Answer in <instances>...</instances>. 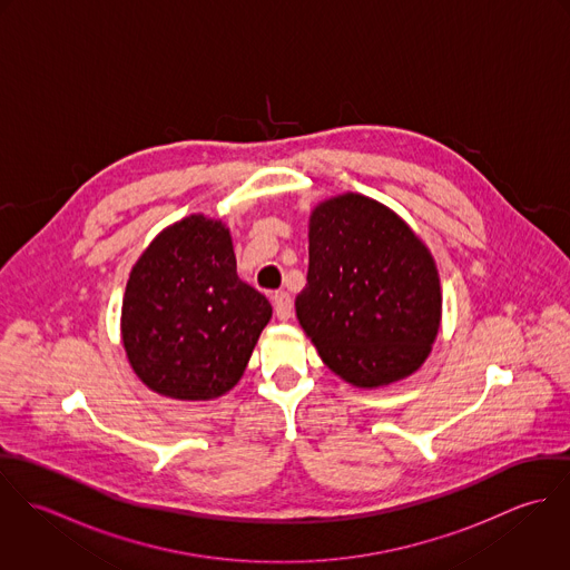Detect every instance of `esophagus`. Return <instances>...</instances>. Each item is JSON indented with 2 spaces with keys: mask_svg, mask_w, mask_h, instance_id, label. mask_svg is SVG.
Returning a JSON list of instances; mask_svg holds the SVG:
<instances>
[{
  "mask_svg": "<svg viewBox=\"0 0 570 570\" xmlns=\"http://www.w3.org/2000/svg\"><path fill=\"white\" fill-rule=\"evenodd\" d=\"M272 303H274V314L278 321H289L292 318V309H294V301L287 292H276L272 296Z\"/></svg>",
  "mask_w": 570,
  "mask_h": 570,
  "instance_id": "esophagus-1",
  "label": "esophagus"
}]
</instances>
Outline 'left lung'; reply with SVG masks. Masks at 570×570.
<instances>
[{
	"instance_id": "left-lung-1",
	"label": "left lung",
	"mask_w": 570,
	"mask_h": 570,
	"mask_svg": "<svg viewBox=\"0 0 570 570\" xmlns=\"http://www.w3.org/2000/svg\"><path fill=\"white\" fill-rule=\"evenodd\" d=\"M296 316L326 366L377 389L412 375L441 325L432 254L384 204L346 193L309 217L307 285Z\"/></svg>"
}]
</instances>
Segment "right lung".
I'll use <instances>...</instances> for the list:
<instances>
[{"instance_id":"1","label":"right lung","mask_w":570,"mask_h":570,"mask_svg":"<svg viewBox=\"0 0 570 570\" xmlns=\"http://www.w3.org/2000/svg\"><path fill=\"white\" fill-rule=\"evenodd\" d=\"M269 318V301L237 276L230 230L190 215L163 230L134 265L122 344L151 391L206 402L242 380Z\"/></svg>"}]
</instances>
